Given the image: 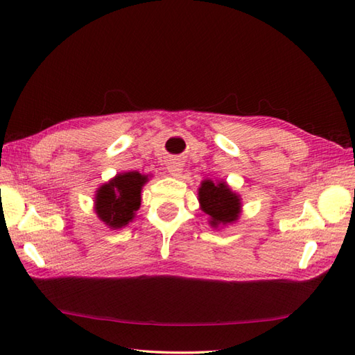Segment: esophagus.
Here are the masks:
<instances>
[{"label":"esophagus","instance_id":"esophagus-1","mask_svg":"<svg viewBox=\"0 0 355 355\" xmlns=\"http://www.w3.org/2000/svg\"><path fill=\"white\" fill-rule=\"evenodd\" d=\"M166 169L169 172V175H172V177H180L181 172H183V166H181V162L178 159L168 160Z\"/></svg>","mask_w":355,"mask_h":355}]
</instances>
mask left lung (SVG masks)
I'll return each instance as SVG.
<instances>
[{
    "label": "left lung",
    "instance_id": "obj_1",
    "mask_svg": "<svg viewBox=\"0 0 355 355\" xmlns=\"http://www.w3.org/2000/svg\"><path fill=\"white\" fill-rule=\"evenodd\" d=\"M200 202L202 210L211 218L210 224H228L237 219L241 211V200L230 191L225 183H213L211 180L202 181L200 187Z\"/></svg>",
    "mask_w": 355,
    "mask_h": 355
}]
</instances>
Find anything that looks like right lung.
Returning a JSON list of instances; mask_svg holds the SVG:
<instances>
[{"instance_id": "1", "label": "right lung", "mask_w": 355, "mask_h": 355, "mask_svg": "<svg viewBox=\"0 0 355 355\" xmlns=\"http://www.w3.org/2000/svg\"><path fill=\"white\" fill-rule=\"evenodd\" d=\"M145 181L146 177L139 172H127L101 186L95 200L98 218L112 228L125 227L139 209L140 191Z\"/></svg>"}]
</instances>
